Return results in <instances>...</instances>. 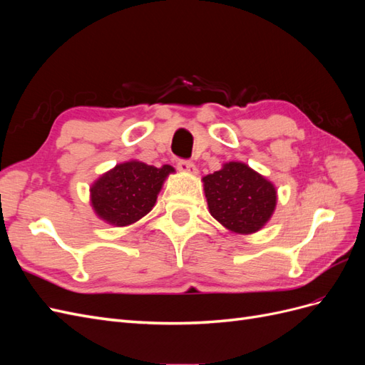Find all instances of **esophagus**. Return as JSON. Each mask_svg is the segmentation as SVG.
Wrapping results in <instances>:
<instances>
[{
	"label": "esophagus",
	"mask_w": 365,
	"mask_h": 365,
	"mask_svg": "<svg viewBox=\"0 0 365 365\" xmlns=\"http://www.w3.org/2000/svg\"><path fill=\"white\" fill-rule=\"evenodd\" d=\"M176 168H178V170H181L182 173H196V168L192 161L180 160L178 163H176Z\"/></svg>",
	"instance_id": "esophagus-1"
}]
</instances>
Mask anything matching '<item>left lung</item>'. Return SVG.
<instances>
[{"label": "left lung", "mask_w": 365, "mask_h": 365, "mask_svg": "<svg viewBox=\"0 0 365 365\" xmlns=\"http://www.w3.org/2000/svg\"><path fill=\"white\" fill-rule=\"evenodd\" d=\"M210 215L230 231L251 235L268 222L277 192L268 180L244 163L230 161L202 178Z\"/></svg>", "instance_id": "1"}]
</instances>
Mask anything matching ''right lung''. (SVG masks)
<instances>
[{"label":"right lung","mask_w":365,"mask_h":365,"mask_svg":"<svg viewBox=\"0 0 365 365\" xmlns=\"http://www.w3.org/2000/svg\"><path fill=\"white\" fill-rule=\"evenodd\" d=\"M169 164L155 168L141 161L117 164L91 185V204L98 217L115 227H126L146 216L157 202Z\"/></svg>","instance_id":"1"}]
</instances>
